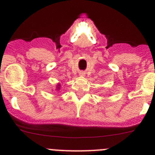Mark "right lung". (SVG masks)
I'll use <instances>...</instances> for the list:
<instances>
[{"label":"right lung","instance_id":"right-lung-1","mask_svg":"<svg viewBox=\"0 0 155 155\" xmlns=\"http://www.w3.org/2000/svg\"><path fill=\"white\" fill-rule=\"evenodd\" d=\"M60 88H61V85L60 84H58L57 85V86H56V90H60Z\"/></svg>","mask_w":155,"mask_h":155}]
</instances>
